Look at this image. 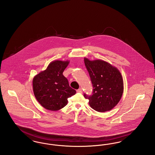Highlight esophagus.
<instances>
[{
	"label": "esophagus",
	"instance_id": "1",
	"mask_svg": "<svg viewBox=\"0 0 155 155\" xmlns=\"http://www.w3.org/2000/svg\"><path fill=\"white\" fill-rule=\"evenodd\" d=\"M77 92L78 93H82V89L80 88L78 89H77Z\"/></svg>",
	"mask_w": 155,
	"mask_h": 155
}]
</instances>
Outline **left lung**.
Returning a JSON list of instances; mask_svg holds the SVG:
<instances>
[{"instance_id": "left-lung-1", "label": "left lung", "mask_w": 155, "mask_h": 155, "mask_svg": "<svg viewBox=\"0 0 155 155\" xmlns=\"http://www.w3.org/2000/svg\"><path fill=\"white\" fill-rule=\"evenodd\" d=\"M93 86L92 95L84 94L90 106L95 110H111L119 102L124 90L123 80L118 69L102 60L91 61L84 58Z\"/></svg>"}]
</instances>
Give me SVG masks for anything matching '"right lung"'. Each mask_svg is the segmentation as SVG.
Returning <instances> with one entry per match:
<instances>
[{
    "label": "right lung",
    "mask_w": 155,
    "mask_h": 155,
    "mask_svg": "<svg viewBox=\"0 0 155 155\" xmlns=\"http://www.w3.org/2000/svg\"><path fill=\"white\" fill-rule=\"evenodd\" d=\"M68 61L55 60L33 79V91L37 101L46 109L59 110L66 106L67 99L75 94L63 73Z\"/></svg>",
    "instance_id": "add662e5"
}]
</instances>
